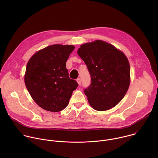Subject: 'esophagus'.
<instances>
[{"instance_id":"obj_1","label":"esophagus","mask_w":158,"mask_h":158,"mask_svg":"<svg viewBox=\"0 0 158 158\" xmlns=\"http://www.w3.org/2000/svg\"><path fill=\"white\" fill-rule=\"evenodd\" d=\"M77 83H78L79 85H81V79L80 78H78V79H77Z\"/></svg>"}]
</instances>
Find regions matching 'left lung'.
<instances>
[{
	"mask_svg": "<svg viewBox=\"0 0 158 158\" xmlns=\"http://www.w3.org/2000/svg\"><path fill=\"white\" fill-rule=\"evenodd\" d=\"M91 75V83L84 90L89 104L96 110L115 107L130 84L127 58L114 46L102 40L85 43L77 51Z\"/></svg>",
	"mask_w": 158,
	"mask_h": 158,
	"instance_id": "obj_1",
	"label": "left lung"
}]
</instances>
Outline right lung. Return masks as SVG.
Instances as JSON below:
<instances>
[{"mask_svg": "<svg viewBox=\"0 0 158 158\" xmlns=\"http://www.w3.org/2000/svg\"><path fill=\"white\" fill-rule=\"evenodd\" d=\"M75 47L54 44L34 54L27 62L24 81L33 100L42 109L59 112L69 102L77 82L69 78L66 62Z\"/></svg>", "mask_w": 158, "mask_h": 158, "instance_id": "obj_1", "label": "right lung"}]
</instances>
